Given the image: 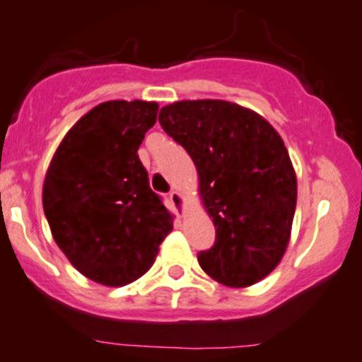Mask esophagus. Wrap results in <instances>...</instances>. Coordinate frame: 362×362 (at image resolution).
<instances>
[{
    "instance_id": "esophagus-1",
    "label": "esophagus",
    "mask_w": 362,
    "mask_h": 362,
    "mask_svg": "<svg viewBox=\"0 0 362 362\" xmlns=\"http://www.w3.org/2000/svg\"><path fill=\"white\" fill-rule=\"evenodd\" d=\"M168 197H170V201H171V204H173L175 210L182 215V213H184V197H182V194L177 191H171L168 194Z\"/></svg>"
}]
</instances>
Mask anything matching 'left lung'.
I'll use <instances>...</instances> for the list:
<instances>
[{
    "label": "left lung",
    "instance_id": "8db88e82",
    "mask_svg": "<svg viewBox=\"0 0 362 362\" xmlns=\"http://www.w3.org/2000/svg\"><path fill=\"white\" fill-rule=\"evenodd\" d=\"M159 124L196 165L216 235L197 253L218 283L245 288L269 276L286 251L296 177L283 139L257 112L223 100H182Z\"/></svg>",
    "mask_w": 362,
    "mask_h": 362
}]
</instances>
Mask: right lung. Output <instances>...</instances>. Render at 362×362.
Segmentation results:
<instances>
[{
	"mask_svg": "<svg viewBox=\"0 0 362 362\" xmlns=\"http://www.w3.org/2000/svg\"><path fill=\"white\" fill-rule=\"evenodd\" d=\"M156 116V102L97 105L64 136L45 178L53 239L79 272L105 286L144 276L173 229L136 154Z\"/></svg>",
	"mask_w": 362,
	"mask_h": 362,
	"instance_id": "add662e5",
	"label": "right lung"
}]
</instances>
